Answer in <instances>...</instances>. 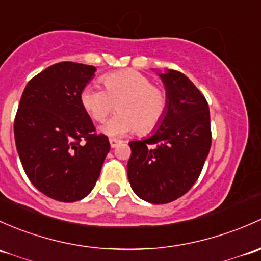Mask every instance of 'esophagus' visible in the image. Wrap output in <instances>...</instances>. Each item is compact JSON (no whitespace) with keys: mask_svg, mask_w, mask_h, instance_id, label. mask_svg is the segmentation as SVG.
Masks as SVG:
<instances>
[{"mask_svg":"<svg viewBox=\"0 0 261 261\" xmlns=\"http://www.w3.org/2000/svg\"><path fill=\"white\" fill-rule=\"evenodd\" d=\"M109 143H111L112 148H115L118 144L122 143V141H119V139H115V138H109Z\"/></svg>","mask_w":261,"mask_h":261,"instance_id":"34e87169","label":"esophagus"}]
</instances>
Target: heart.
Masks as SVG:
<instances>
[{
  "label": "heart",
  "mask_w": 261,
  "mask_h": 261,
  "mask_svg": "<svg viewBox=\"0 0 261 261\" xmlns=\"http://www.w3.org/2000/svg\"><path fill=\"white\" fill-rule=\"evenodd\" d=\"M104 88L88 85L80 93V101L95 122H104L115 109L104 130L111 136H123L138 129L139 134H148L163 122L168 109L167 93L152 84L147 75L125 69L104 75Z\"/></svg>",
  "instance_id": "1"
}]
</instances>
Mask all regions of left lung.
Here are the masks:
<instances>
[{
    "mask_svg": "<svg viewBox=\"0 0 261 261\" xmlns=\"http://www.w3.org/2000/svg\"><path fill=\"white\" fill-rule=\"evenodd\" d=\"M168 96L166 117L152 137L132 141L128 179L150 203L177 200L195 185L211 147L207 100L182 72L160 74Z\"/></svg>",
    "mask_w": 261,
    "mask_h": 261,
    "instance_id": "obj_1",
    "label": "left lung"
}]
</instances>
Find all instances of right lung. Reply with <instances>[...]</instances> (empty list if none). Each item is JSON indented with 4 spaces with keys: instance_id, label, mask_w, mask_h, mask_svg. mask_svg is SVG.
<instances>
[{
    "instance_id": "1",
    "label": "right lung",
    "mask_w": 261,
    "mask_h": 261,
    "mask_svg": "<svg viewBox=\"0 0 261 261\" xmlns=\"http://www.w3.org/2000/svg\"><path fill=\"white\" fill-rule=\"evenodd\" d=\"M95 70L71 61L54 64L28 83L16 113L23 170L40 192L61 202L82 200L94 189L111 149L80 101Z\"/></svg>"
}]
</instances>
